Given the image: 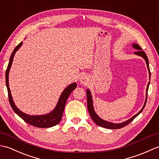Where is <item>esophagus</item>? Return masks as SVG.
Here are the masks:
<instances>
[{
	"instance_id": "1",
	"label": "esophagus",
	"mask_w": 159,
	"mask_h": 159,
	"mask_svg": "<svg viewBox=\"0 0 159 159\" xmlns=\"http://www.w3.org/2000/svg\"><path fill=\"white\" fill-rule=\"evenodd\" d=\"M88 80H87V77H85V76H84V77H81V79H80V83L81 84H86V83H87V81Z\"/></svg>"
}]
</instances>
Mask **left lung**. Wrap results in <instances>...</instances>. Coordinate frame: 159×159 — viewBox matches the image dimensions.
Masks as SVG:
<instances>
[{"mask_svg":"<svg viewBox=\"0 0 159 159\" xmlns=\"http://www.w3.org/2000/svg\"><path fill=\"white\" fill-rule=\"evenodd\" d=\"M133 47L137 50V52H135L134 54L138 55L139 56H142V58H143L145 59V61L146 62V65L148 66V69L149 71V75H150V68H149V62H148V59L147 56L146 54V53L144 52L142 50V48H141L138 44H133ZM149 84L150 82H148L147 86V89H146V101L144 103L143 106L142 107V109L137 113V114H135V116H133L132 118H130V119H129L128 120H126L125 122H123L122 123H118V124H116V123H112L110 122H107L105 121L104 120L101 119L100 117H98V115L96 114V112L94 111V109L93 107V98H92V95H91V93L90 91L87 89L86 90V96H87V107H88V110H89V112L90 114V116L91 118L93 119V120L96 123V125L101 126V127H104L106 129H121L122 127H124L126 125H127L130 122H132L134 119H135L137 116H138L141 112L143 111V109L145 107V105L146 104V101H147V96H148V88H149Z\"/></svg>","mask_w":159,"mask_h":159,"instance_id":"8db88e82","label":"left lung"}]
</instances>
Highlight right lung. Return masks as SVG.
Returning a JSON list of instances; mask_svg holds the SVG:
<instances>
[{
    "mask_svg": "<svg viewBox=\"0 0 159 159\" xmlns=\"http://www.w3.org/2000/svg\"><path fill=\"white\" fill-rule=\"evenodd\" d=\"M22 43L23 42H21V43L17 45L16 48L14 49L11 55L10 56L9 65L6 70V86L8 91L9 103L11 105V107H12L13 110L15 111V113H16L21 118L24 120L26 123H28V124L39 128L52 127V126H54L56 125H58L60 121H61L63 114V111H64L65 109L66 100H67V98L70 94V93H72V91L74 89H75V88L77 87V84L75 82H74L71 84H70L69 86H68L64 90H63L61 97L59 98L58 103L56 105V107L52 112L49 113L48 114L41 116H30L25 114V113L22 112V111H20V109L16 106V105L13 101L11 94L9 85V73L11 66L12 65L14 55H15L16 52L18 50V49L22 46Z\"/></svg>",
    "mask_w": 159,
    "mask_h": 159,
    "instance_id": "add662e5",
    "label": "right lung"
}]
</instances>
